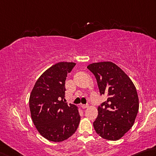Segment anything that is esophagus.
<instances>
[{"instance_id": "obj_1", "label": "esophagus", "mask_w": 156, "mask_h": 156, "mask_svg": "<svg viewBox=\"0 0 156 156\" xmlns=\"http://www.w3.org/2000/svg\"><path fill=\"white\" fill-rule=\"evenodd\" d=\"M88 108V105H81V108L82 109H86Z\"/></svg>"}]
</instances>
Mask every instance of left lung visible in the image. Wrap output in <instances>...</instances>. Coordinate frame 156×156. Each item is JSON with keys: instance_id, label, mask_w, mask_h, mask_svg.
I'll use <instances>...</instances> for the list:
<instances>
[{"instance_id": "left-lung-1", "label": "left lung", "mask_w": 156, "mask_h": 156, "mask_svg": "<svg viewBox=\"0 0 156 156\" xmlns=\"http://www.w3.org/2000/svg\"><path fill=\"white\" fill-rule=\"evenodd\" d=\"M87 68L96 77L101 94L108 97L98 108L94 129L103 138L118 140L131 129L137 116L136 87L127 74L112 62L92 63Z\"/></svg>"}]
</instances>
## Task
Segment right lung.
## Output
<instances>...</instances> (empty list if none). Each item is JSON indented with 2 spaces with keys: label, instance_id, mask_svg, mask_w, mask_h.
<instances>
[{
  "label": "right lung",
  "instance_id": "add662e5",
  "mask_svg": "<svg viewBox=\"0 0 156 156\" xmlns=\"http://www.w3.org/2000/svg\"><path fill=\"white\" fill-rule=\"evenodd\" d=\"M76 65L59 62L45 70L36 81L29 97L33 122L44 138L52 142L67 140L80 122L79 108L65 103V81Z\"/></svg>",
  "mask_w": 156,
  "mask_h": 156
}]
</instances>
